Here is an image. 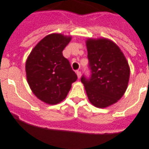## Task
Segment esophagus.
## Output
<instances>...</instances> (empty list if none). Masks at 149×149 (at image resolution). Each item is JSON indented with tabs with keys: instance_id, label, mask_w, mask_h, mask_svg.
Listing matches in <instances>:
<instances>
[{
	"instance_id": "1",
	"label": "esophagus",
	"mask_w": 149,
	"mask_h": 149,
	"mask_svg": "<svg viewBox=\"0 0 149 149\" xmlns=\"http://www.w3.org/2000/svg\"><path fill=\"white\" fill-rule=\"evenodd\" d=\"M77 74L78 78H80L81 77V72L79 70H77Z\"/></svg>"
}]
</instances>
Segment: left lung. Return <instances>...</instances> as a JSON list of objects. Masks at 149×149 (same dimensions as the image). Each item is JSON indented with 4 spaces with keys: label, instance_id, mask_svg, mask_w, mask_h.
Masks as SVG:
<instances>
[{
    "label": "left lung",
    "instance_id": "left-lung-1",
    "mask_svg": "<svg viewBox=\"0 0 149 149\" xmlns=\"http://www.w3.org/2000/svg\"><path fill=\"white\" fill-rule=\"evenodd\" d=\"M86 47L90 75H83L81 82L90 102L105 108L125 93L130 74L129 64L118 46L109 40L89 39Z\"/></svg>",
    "mask_w": 149,
    "mask_h": 149
}]
</instances>
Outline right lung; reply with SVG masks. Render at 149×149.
Here are the masks:
<instances>
[{"label": "right lung", "mask_w": 149, "mask_h": 149, "mask_svg": "<svg viewBox=\"0 0 149 149\" xmlns=\"http://www.w3.org/2000/svg\"><path fill=\"white\" fill-rule=\"evenodd\" d=\"M70 37L60 33L47 35L33 49L26 62L28 84L33 93L44 102L54 105L66 98L71 84L77 79L63 50Z\"/></svg>", "instance_id": "obj_1"}]
</instances>
